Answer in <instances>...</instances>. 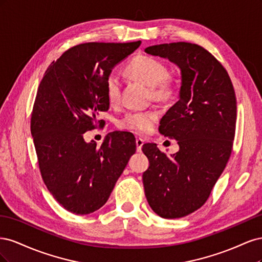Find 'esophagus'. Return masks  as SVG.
<instances>
[{"instance_id": "1", "label": "esophagus", "mask_w": 262, "mask_h": 262, "mask_svg": "<svg viewBox=\"0 0 262 262\" xmlns=\"http://www.w3.org/2000/svg\"><path fill=\"white\" fill-rule=\"evenodd\" d=\"M136 144H137V150H138V152H141L142 146H143V144H144V139H142V138H137V140H136Z\"/></svg>"}]
</instances>
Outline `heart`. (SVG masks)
<instances>
[{
  "instance_id": "obj_1",
  "label": "heart",
  "mask_w": 262,
  "mask_h": 262,
  "mask_svg": "<svg viewBox=\"0 0 262 262\" xmlns=\"http://www.w3.org/2000/svg\"><path fill=\"white\" fill-rule=\"evenodd\" d=\"M125 73L150 87L152 96L158 101L171 99L178 90V81L168 75V70L162 61L148 54H139L132 58L125 66ZM105 93L110 105L120 101L121 81L115 73L107 75L105 80ZM158 119L155 112H130L118 122L119 128L133 130L141 133L152 131Z\"/></svg>"
}]
</instances>
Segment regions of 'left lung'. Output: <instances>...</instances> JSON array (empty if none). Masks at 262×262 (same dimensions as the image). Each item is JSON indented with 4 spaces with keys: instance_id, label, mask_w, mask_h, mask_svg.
Segmentation results:
<instances>
[{
    "instance_id": "8db88e82",
    "label": "left lung",
    "mask_w": 262,
    "mask_h": 262,
    "mask_svg": "<svg viewBox=\"0 0 262 262\" xmlns=\"http://www.w3.org/2000/svg\"><path fill=\"white\" fill-rule=\"evenodd\" d=\"M145 52L176 63L179 100L161 120L160 132L178 141L167 156L155 143L143 145L149 166L143 185L152 210L179 219L200 209L231 157L236 129V95L225 68L203 47L190 42L150 46Z\"/></svg>"
}]
</instances>
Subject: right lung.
Returning a JSON list of instances; mask_svg holds the SVG:
<instances>
[{
	"instance_id": "add662e5",
	"label": "right lung",
	"mask_w": 262,
	"mask_h": 262,
	"mask_svg": "<svg viewBox=\"0 0 262 262\" xmlns=\"http://www.w3.org/2000/svg\"><path fill=\"white\" fill-rule=\"evenodd\" d=\"M141 41L86 42L63 52L39 84L30 119L45 185L63 208L90 214L104 205L136 153L130 132L109 133L100 146L84 133L101 126L109 101L105 80ZM136 140V139H134Z\"/></svg>"
}]
</instances>
